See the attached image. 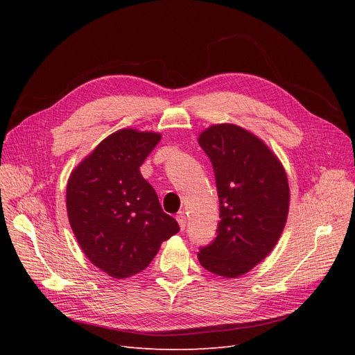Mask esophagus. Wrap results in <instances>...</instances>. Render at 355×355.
Segmentation results:
<instances>
[{
	"label": "esophagus",
	"instance_id": "obj_1",
	"mask_svg": "<svg viewBox=\"0 0 355 355\" xmlns=\"http://www.w3.org/2000/svg\"><path fill=\"white\" fill-rule=\"evenodd\" d=\"M177 221H178V225H180V229L184 230L185 226H187V217H185L184 211L177 213Z\"/></svg>",
	"mask_w": 355,
	"mask_h": 355
}]
</instances>
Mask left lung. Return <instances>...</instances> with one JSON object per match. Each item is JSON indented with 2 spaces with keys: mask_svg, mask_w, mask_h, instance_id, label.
I'll use <instances>...</instances> for the list:
<instances>
[{
  "mask_svg": "<svg viewBox=\"0 0 355 355\" xmlns=\"http://www.w3.org/2000/svg\"><path fill=\"white\" fill-rule=\"evenodd\" d=\"M198 144L214 170L220 221L216 239L197 256L209 272L237 277L262 262L281 237L289 211L288 177L269 146L241 126L213 125Z\"/></svg>",
  "mask_w": 355,
  "mask_h": 355,
  "instance_id": "8db88e82",
  "label": "left lung"
}]
</instances>
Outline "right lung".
<instances>
[{
    "label": "right lung",
    "mask_w": 355,
    "mask_h": 355,
    "mask_svg": "<svg viewBox=\"0 0 355 355\" xmlns=\"http://www.w3.org/2000/svg\"><path fill=\"white\" fill-rule=\"evenodd\" d=\"M161 135L119 129L70 174L66 207L70 227L90 262L115 279L142 272L161 243L180 232L162 211L139 166Z\"/></svg>",
    "instance_id": "1"
}]
</instances>
